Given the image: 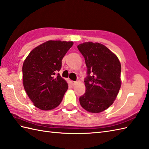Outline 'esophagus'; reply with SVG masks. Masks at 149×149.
<instances>
[{
	"label": "esophagus",
	"mask_w": 149,
	"mask_h": 149,
	"mask_svg": "<svg viewBox=\"0 0 149 149\" xmlns=\"http://www.w3.org/2000/svg\"><path fill=\"white\" fill-rule=\"evenodd\" d=\"M70 82H71V84L72 86H75L76 84V83H77V82H76V81H71Z\"/></svg>",
	"instance_id": "obj_1"
}]
</instances>
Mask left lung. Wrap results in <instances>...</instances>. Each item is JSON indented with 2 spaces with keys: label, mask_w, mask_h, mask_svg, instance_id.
I'll use <instances>...</instances> for the list:
<instances>
[{
  "label": "left lung",
  "mask_w": 149,
  "mask_h": 149,
  "mask_svg": "<svg viewBox=\"0 0 149 149\" xmlns=\"http://www.w3.org/2000/svg\"><path fill=\"white\" fill-rule=\"evenodd\" d=\"M88 68L85 79L86 93L79 98L86 111L100 113L111 106L121 86V65L116 55L100 43L86 42L79 44Z\"/></svg>",
  "instance_id": "left-lung-1"
}]
</instances>
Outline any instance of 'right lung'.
Instances as JSON below:
<instances>
[{
	"instance_id": "right-lung-1",
	"label": "right lung",
	"mask_w": 149,
	"mask_h": 149,
	"mask_svg": "<svg viewBox=\"0 0 149 149\" xmlns=\"http://www.w3.org/2000/svg\"><path fill=\"white\" fill-rule=\"evenodd\" d=\"M72 41L48 40L31 51L23 62L24 89L33 105L42 110L60 104L68 86L60 74L61 60L72 46Z\"/></svg>"
}]
</instances>
